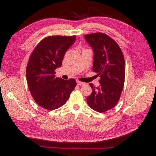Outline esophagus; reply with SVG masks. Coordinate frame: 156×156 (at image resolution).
<instances>
[{
    "mask_svg": "<svg viewBox=\"0 0 156 156\" xmlns=\"http://www.w3.org/2000/svg\"><path fill=\"white\" fill-rule=\"evenodd\" d=\"M85 84L84 83H83V82H81V81H77V84L79 86H81V85H84V84Z\"/></svg>",
    "mask_w": 156,
    "mask_h": 156,
    "instance_id": "1",
    "label": "esophagus"
}]
</instances>
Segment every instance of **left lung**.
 I'll list each match as a JSON object with an SVG mask.
<instances>
[{"label":"left lung","instance_id":"left-lung-1","mask_svg":"<svg viewBox=\"0 0 156 156\" xmlns=\"http://www.w3.org/2000/svg\"><path fill=\"white\" fill-rule=\"evenodd\" d=\"M94 51L92 70L100 77V87L90 83L92 92L87 97L88 106L98 112L114 107L119 101L125 80V61L116 42L101 32L84 35Z\"/></svg>","mask_w":156,"mask_h":156}]
</instances>
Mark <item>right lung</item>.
<instances>
[{
  "label": "right lung",
  "instance_id": "right-lung-1",
  "mask_svg": "<svg viewBox=\"0 0 156 156\" xmlns=\"http://www.w3.org/2000/svg\"><path fill=\"white\" fill-rule=\"evenodd\" d=\"M75 39V36L46 37L30 56L26 69L28 87L36 103L45 109L64 105L76 86L74 79L66 81L55 76V69L62 66L65 53Z\"/></svg>",
  "mask_w": 156,
  "mask_h": 156
}]
</instances>
